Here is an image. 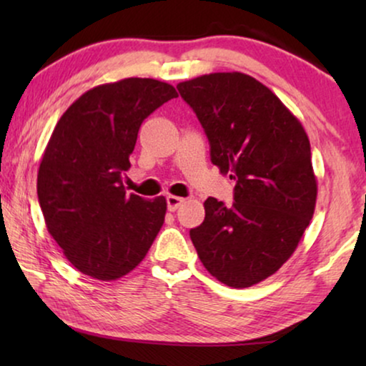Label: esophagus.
I'll use <instances>...</instances> for the list:
<instances>
[{
	"label": "esophagus",
	"instance_id": "1",
	"mask_svg": "<svg viewBox=\"0 0 366 366\" xmlns=\"http://www.w3.org/2000/svg\"><path fill=\"white\" fill-rule=\"evenodd\" d=\"M183 203H184V198L174 197V194H168L167 197V204H168L169 212H177V209L182 207Z\"/></svg>",
	"mask_w": 366,
	"mask_h": 366
}]
</instances>
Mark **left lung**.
<instances>
[{"instance_id":"1","label":"left lung","mask_w":366,"mask_h":366,"mask_svg":"<svg viewBox=\"0 0 366 366\" xmlns=\"http://www.w3.org/2000/svg\"><path fill=\"white\" fill-rule=\"evenodd\" d=\"M202 123L212 163L237 179L234 202H204L189 229L209 274L253 287L292 257L313 218L317 177L308 134L272 89L249 74L209 73L178 83Z\"/></svg>"}]
</instances>
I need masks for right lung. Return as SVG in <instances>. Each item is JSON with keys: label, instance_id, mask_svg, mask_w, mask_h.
<instances>
[{"label": "right lung", "instance_id": "obj_1", "mask_svg": "<svg viewBox=\"0 0 366 366\" xmlns=\"http://www.w3.org/2000/svg\"><path fill=\"white\" fill-rule=\"evenodd\" d=\"M172 84L124 78L81 94L59 118L38 169L44 223L78 272L113 282L147 257L163 227L167 199L127 193L143 119L177 98Z\"/></svg>", "mask_w": 366, "mask_h": 366}]
</instances>
